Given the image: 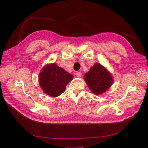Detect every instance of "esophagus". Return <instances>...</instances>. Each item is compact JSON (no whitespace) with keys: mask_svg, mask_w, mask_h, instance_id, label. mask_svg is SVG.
Here are the masks:
<instances>
[{"mask_svg":"<svg viewBox=\"0 0 148 148\" xmlns=\"http://www.w3.org/2000/svg\"><path fill=\"white\" fill-rule=\"evenodd\" d=\"M76 74V76L78 77H80L81 76H82V73H81L80 72H77Z\"/></svg>","mask_w":148,"mask_h":148,"instance_id":"1","label":"esophagus"}]
</instances>
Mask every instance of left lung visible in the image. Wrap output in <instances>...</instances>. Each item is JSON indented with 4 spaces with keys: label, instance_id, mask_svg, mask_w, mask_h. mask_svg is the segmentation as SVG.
Returning <instances> with one entry per match:
<instances>
[{
    "label": "left lung",
    "instance_id": "obj_1",
    "mask_svg": "<svg viewBox=\"0 0 148 148\" xmlns=\"http://www.w3.org/2000/svg\"><path fill=\"white\" fill-rule=\"evenodd\" d=\"M84 79L91 91L96 95L105 93L113 83L110 72L99 63H95L90 69L84 76Z\"/></svg>",
    "mask_w": 148,
    "mask_h": 148
}]
</instances>
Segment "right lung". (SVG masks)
Wrapping results in <instances>:
<instances>
[{
	"instance_id": "right-lung-1",
	"label": "right lung",
	"mask_w": 148,
	"mask_h": 148,
	"mask_svg": "<svg viewBox=\"0 0 148 148\" xmlns=\"http://www.w3.org/2000/svg\"><path fill=\"white\" fill-rule=\"evenodd\" d=\"M72 78V74L53 63L43 67L39 76V83L46 94L57 97L65 91L66 85Z\"/></svg>"
}]
</instances>
